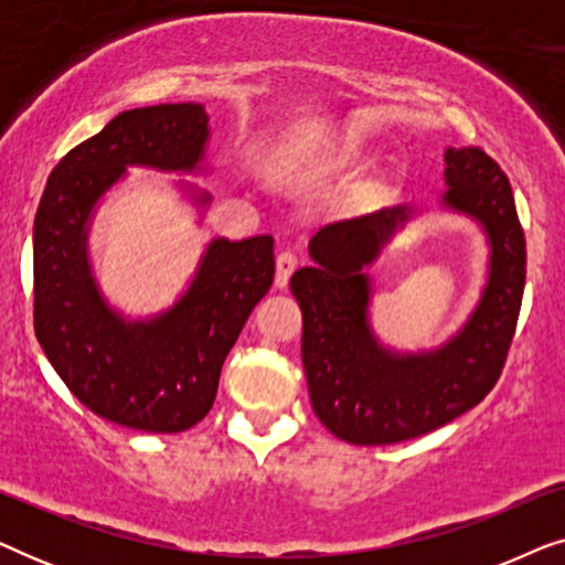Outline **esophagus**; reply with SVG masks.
I'll return each instance as SVG.
<instances>
[{
  "label": "esophagus",
  "instance_id": "34e87169",
  "mask_svg": "<svg viewBox=\"0 0 565 565\" xmlns=\"http://www.w3.org/2000/svg\"><path fill=\"white\" fill-rule=\"evenodd\" d=\"M296 267H298V259L292 257L290 252H280L277 254V259H275V285L277 288H288V280H290V275L296 273Z\"/></svg>",
  "mask_w": 565,
  "mask_h": 565
}]
</instances>
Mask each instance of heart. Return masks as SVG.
Here are the masks:
<instances>
[{
  "instance_id": "heart-1",
  "label": "heart",
  "mask_w": 565,
  "mask_h": 565,
  "mask_svg": "<svg viewBox=\"0 0 565 565\" xmlns=\"http://www.w3.org/2000/svg\"><path fill=\"white\" fill-rule=\"evenodd\" d=\"M358 153H360L358 143H354L352 138H344V141H339L334 149H331L329 161H331V164H337V167H344V164H352V161L358 159ZM385 190H388V182L375 180V182H370L367 188H365V195L367 198H375V195H383Z\"/></svg>"
}]
</instances>
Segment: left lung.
I'll return each instance as SVG.
<instances>
[{"instance_id":"obj_1","label":"left lung","mask_w":565,"mask_h":565,"mask_svg":"<svg viewBox=\"0 0 565 565\" xmlns=\"http://www.w3.org/2000/svg\"><path fill=\"white\" fill-rule=\"evenodd\" d=\"M445 188L439 205L481 226L489 273L466 323L439 347L401 352L383 344L370 323L367 267L414 218L412 205L323 226L308 244L313 265L290 277L303 313L300 354L311 406L323 427L350 445L427 435L481 404L504 367L527 267L512 188L476 146H447Z\"/></svg>"}]
</instances>
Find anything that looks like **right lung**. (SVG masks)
I'll use <instances>...</instances> for the list:
<instances>
[{"label": "right lung", "instance_id": "1", "mask_svg": "<svg viewBox=\"0 0 565 565\" xmlns=\"http://www.w3.org/2000/svg\"><path fill=\"white\" fill-rule=\"evenodd\" d=\"M211 138L200 103L126 110L58 161L33 226L35 337L66 388L107 422L153 435L184 431L211 412L221 367L275 277L273 236L213 238L188 290L149 319L107 303L92 273L97 205L128 167L205 174ZM205 215L211 195L180 182Z\"/></svg>", "mask_w": 565, "mask_h": 565}]
</instances>
